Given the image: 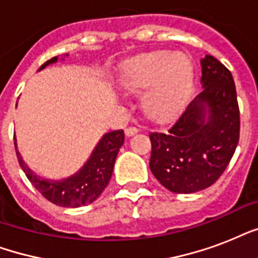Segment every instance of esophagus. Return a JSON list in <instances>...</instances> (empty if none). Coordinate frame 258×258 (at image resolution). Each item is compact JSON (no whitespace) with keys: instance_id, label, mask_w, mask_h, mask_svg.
<instances>
[{"instance_id":"1","label":"esophagus","mask_w":258,"mask_h":258,"mask_svg":"<svg viewBox=\"0 0 258 258\" xmlns=\"http://www.w3.org/2000/svg\"><path fill=\"white\" fill-rule=\"evenodd\" d=\"M138 131H139V130H138L137 127H127V128L124 130V133L127 137H133V135H135Z\"/></svg>"}]
</instances>
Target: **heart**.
Listing matches in <instances>:
<instances>
[{"label":"heart","instance_id":"heart-1","mask_svg":"<svg viewBox=\"0 0 258 258\" xmlns=\"http://www.w3.org/2000/svg\"><path fill=\"white\" fill-rule=\"evenodd\" d=\"M121 87L133 93H145L150 116L163 120L179 111L192 86V67L187 56L169 50L141 54L125 62Z\"/></svg>","mask_w":258,"mask_h":258}]
</instances>
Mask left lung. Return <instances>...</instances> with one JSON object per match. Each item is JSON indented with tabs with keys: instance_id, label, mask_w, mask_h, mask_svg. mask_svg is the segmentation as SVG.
Returning <instances> with one entry per match:
<instances>
[{
	"instance_id": "8db88e82",
	"label": "left lung",
	"mask_w": 258,
	"mask_h": 258,
	"mask_svg": "<svg viewBox=\"0 0 258 258\" xmlns=\"http://www.w3.org/2000/svg\"><path fill=\"white\" fill-rule=\"evenodd\" d=\"M204 91L166 133H151L150 169L167 190L190 194L212 186L232 159L240 139V109L230 71L206 54Z\"/></svg>"
}]
</instances>
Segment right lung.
Returning a JSON list of instances; mask_svg holds the SVG:
<instances>
[{
    "instance_id": "right-lung-1",
    "label": "right lung",
    "mask_w": 258,
    "mask_h": 258,
    "mask_svg": "<svg viewBox=\"0 0 258 258\" xmlns=\"http://www.w3.org/2000/svg\"><path fill=\"white\" fill-rule=\"evenodd\" d=\"M68 56V54H67ZM58 57H52L44 62L40 70H44L46 66L53 64ZM124 142V133L123 130H116L103 135L87 163L70 178L61 180H48L42 179L36 175L21 159V155L17 151L16 138V154H17L18 163L25 172L26 178L30 180L34 188L41 194L44 198L54 205L62 208H79L84 206L96 200L103 190L107 187L111 175L113 171V165L116 161L119 149Z\"/></svg>"
}]
</instances>
